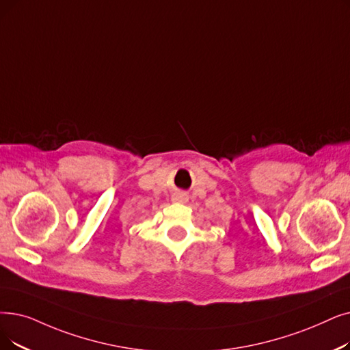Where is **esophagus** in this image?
Segmentation results:
<instances>
[{
	"label": "esophagus",
	"instance_id": "34e87169",
	"mask_svg": "<svg viewBox=\"0 0 350 350\" xmlns=\"http://www.w3.org/2000/svg\"><path fill=\"white\" fill-rule=\"evenodd\" d=\"M174 200L185 203V202H187V196L185 193H177V194H174Z\"/></svg>",
	"mask_w": 350,
	"mask_h": 350
}]
</instances>
